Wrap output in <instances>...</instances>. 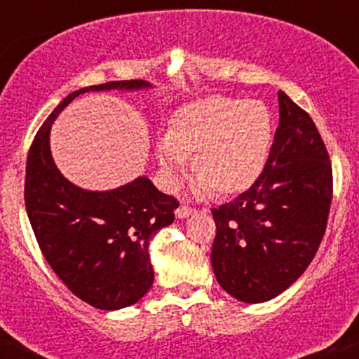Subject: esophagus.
I'll use <instances>...</instances> for the list:
<instances>
[{
	"instance_id": "1",
	"label": "esophagus",
	"mask_w": 359,
	"mask_h": 359,
	"mask_svg": "<svg viewBox=\"0 0 359 359\" xmlns=\"http://www.w3.org/2000/svg\"><path fill=\"white\" fill-rule=\"evenodd\" d=\"M194 212H196L194 208L186 206V204H182V206H180V208H177L175 215H177V218H187V216L194 215Z\"/></svg>"
}]
</instances>
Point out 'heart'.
<instances>
[{
  "mask_svg": "<svg viewBox=\"0 0 359 359\" xmlns=\"http://www.w3.org/2000/svg\"><path fill=\"white\" fill-rule=\"evenodd\" d=\"M274 122L259 100L211 95L184 105L156 143V160L168 186L175 187L192 156L196 191L233 196L259 179L269 158Z\"/></svg>",
  "mask_w": 359,
  "mask_h": 359,
  "instance_id": "1",
  "label": "heart"
}]
</instances>
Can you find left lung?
Returning <instances> with one entry per match:
<instances>
[{
  "mask_svg": "<svg viewBox=\"0 0 359 359\" xmlns=\"http://www.w3.org/2000/svg\"><path fill=\"white\" fill-rule=\"evenodd\" d=\"M279 124L259 179L212 208L211 264L219 286L245 303L278 297L305 273L324 238L332 165L312 117L278 93Z\"/></svg>",
  "mask_w": 359,
  "mask_h": 359,
  "instance_id": "1",
  "label": "left lung"
}]
</instances>
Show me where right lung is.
I'll return each instance as SVG.
<instances>
[{"label": "right lung", "mask_w": 359, "mask_h": 359, "mask_svg": "<svg viewBox=\"0 0 359 359\" xmlns=\"http://www.w3.org/2000/svg\"><path fill=\"white\" fill-rule=\"evenodd\" d=\"M144 86L143 80H122L69 93L41 126L27 156L25 208L39 247L71 293L100 310L135 305L151 288L149 240L172 224L179 201L147 177L105 192L76 187L54 165L49 131L80 93Z\"/></svg>", "instance_id": "add662e5"}]
</instances>
